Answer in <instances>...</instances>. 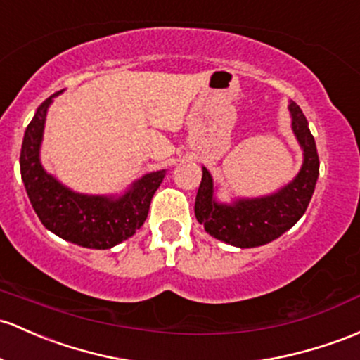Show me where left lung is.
<instances>
[{
  "mask_svg": "<svg viewBox=\"0 0 360 360\" xmlns=\"http://www.w3.org/2000/svg\"><path fill=\"white\" fill-rule=\"evenodd\" d=\"M292 130L304 150L299 175L274 194L216 202L211 173L202 166V180L195 195V218L207 233L230 245L249 249L274 240L290 230L307 210L319 176V156L302 110L290 103Z\"/></svg>",
  "mask_w": 360,
  "mask_h": 360,
  "instance_id": "1",
  "label": "left lung"
}]
</instances>
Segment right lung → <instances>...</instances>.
<instances>
[{"mask_svg":"<svg viewBox=\"0 0 360 360\" xmlns=\"http://www.w3.org/2000/svg\"><path fill=\"white\" fill-rule=\"evenodd\" d=\"M61 92L49 96L37 108L25 130L20 173L27 195L42 225L58 237L89 249H111L144 225L150 199L163 181L166 169L148 173L120 197L77 194L60 184L42 168L39 149L48 108Z\"/></svg>","mask_w":360,"mask_h":360,"instance_id":"right-lung-1","label":"right lung"}]
</instances>
